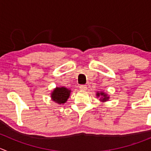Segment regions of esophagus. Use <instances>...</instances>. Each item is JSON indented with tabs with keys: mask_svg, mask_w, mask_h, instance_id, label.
<instances>
[{
	"mask_svg": "<svg viewBox=\"0 0 151 151\" xmlns=\"http://www.w3.org/2000/svg\"><path fill=\"white\" fill-rule=\"evenodd\" d=\"M79 88H80L81 90L86 91V89H87V86H86V85H80V86H79Z\"/></svg>",
	"mask_w": 151,
	"mask_h": 151,
	"instance_id": "esophagus-1",
	"label": "esophagus"
}]
</instances>
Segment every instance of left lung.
Masks as SVG:
<instances>
[{
    "label": "left lung",
    "mask_w": 151,
    "mask_h": 151,
    "mask_svg": "<svg viewBox=\"0 0 151 151\" xmlns=\"http://www.w3.org/2000/svg\"><path fill=\"white\" fill-rule=\"evenodd\" d=\"M99 95H101V96H102L104 97L102 98V101H106L107 99H108V96H107V95L105 94V93H102V92H101V93H97V96H99Z\"/></svg>",
    "instance_id": "8db88e82"
}]
</instances>
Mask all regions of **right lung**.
I'll return each instance as SVG.
<instances>
[{
	"label": "right lung",
	"mask_w": 151,
	"mask_h": 151,
	"mask_svg": "<svg viewBox=\"0 0 151 151\" xmlns=\"http://www.w3.org/2000/svg\"><path fill=\"white\" fill-rule=\"evenodd\" d=\"M71 91L65 87L57 88L52 93V98L55 102L58 104L65 103L68 99Z\"/></svg>",
	"instance_id": "right-lung-1"
}]
</instances>
